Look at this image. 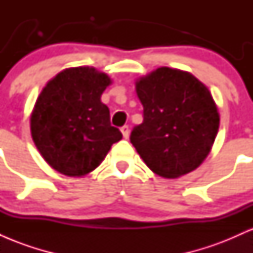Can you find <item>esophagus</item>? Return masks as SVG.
<instances>
[{"mask_svg":"<svg viewBox=\"0 0 253 253\" xmlns=\"http://www.w3.org/2000/svg\"><path fill=\"white\" fill-rule=\"evenodd\" d=\"M121 133H123V135H124V138H128V135H129V128H128V126H124V127H121Z\"/></svg>","mask_w":253,"mask_h":253,"instance_id":"1","label":"esophagus"}]
</instances>
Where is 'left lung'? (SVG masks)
<instances>
[{
  "instance_id": "1",
  "label": "left lung",
  "mask_w": 253,
  "mask_h": 253,
  "mask_svg": "<svg viewBox=\"0 0 253 253\" xmlns=\"http://www.w3.org/2000/svg\"><path fill=\"white\" fill-rule=\"evenodd\" d=\"M144 121L130 143L145 164L165 178L189 173L211 152L220 117L207 86L190 72L158 68L135 82Z\"/></svg>"
}]
</instances>
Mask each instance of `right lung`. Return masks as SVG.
<instances>
[{
	"label": "right lung",
	"mask_w": 253,
	"mask_h": 253,
	"mask_svg": "<svg viewBox=\"0 0 253 253\" xmlns=\"http://www.w3.org/2000/svg\"><path fill=\"white\" fill-rule=\"evenodd\" d=\"M112 83L95 68L63 70L48 81L34 104L31 133L46 163L58 172L82 177L102 163L123 134L110 125L101 95Z\"/></svg>",
	"instance_id": "right-lung-1"
}]
</instances>
